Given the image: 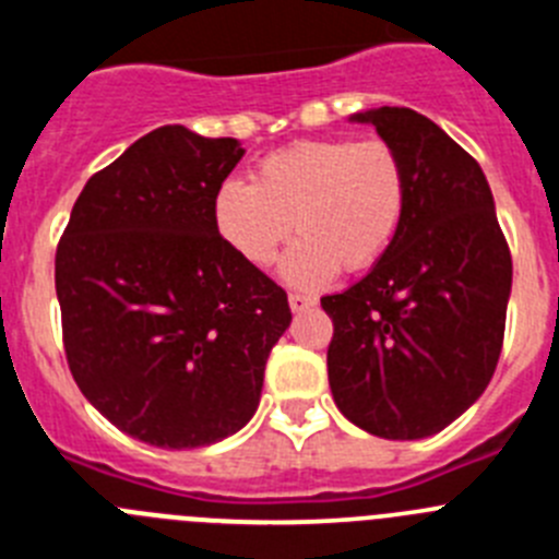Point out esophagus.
<instances>
[{
    "label": "esophagus",
    "mask_w": 559,
    "mask_h": 559,
    "mask_svg": "<svg viewBox=\"0 0 559 559\" xmlns=\"http://www.w3.org/2000/svg\"><path fill=\"white\" fill-rule=\"evenodd\" d=\"M288 302H290V310H294V313H305V310L316 308V299L308 294H290Z\"/></svg>",
    "instance_id": "1"
}]
</instances>
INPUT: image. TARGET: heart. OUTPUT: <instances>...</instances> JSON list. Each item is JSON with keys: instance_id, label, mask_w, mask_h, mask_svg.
<instances>
[{"instance_id": "1", "label": "heart", "mask_w": 559, "mask_h": 559, "mask_svg": "<svg viewBox=\"0 0 559 559\" xmlns=\"http://www.w3.org/2000/svg\"><path fill=\"white\" fill-rule=\"evenodd\" d=\"M408 206L406 162L380 136L302 140L257 162L254 181L226 179L212 199L215 229L246 263L265 269L290 237V285L319 288L372 269L394 243Z\"/></svg>"}]
</instances>
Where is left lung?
<instances>
[{"label": "left lung", "mask_w": 559, "mask_h": 559, "mask_svg": "<svg viewBox=\"0 0 559 559\" xmlns=\"http://www.w3.org/2000/svg\"><path fill=\"white\" fill-rule=\"evenodd\" d=\"M406 162L408 206L360 283L322 296L335 406L383 439H423L481 397L498 367L512 254L471 153L412 108L355 114Z\"/></svg>", "instance_id": "8db88e82"}]
</instances>
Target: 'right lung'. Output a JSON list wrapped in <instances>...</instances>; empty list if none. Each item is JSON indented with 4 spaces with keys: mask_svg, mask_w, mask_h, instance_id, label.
Returning a JSON list of instances; mask_svg holds the SVG:
<instances>
[{
    "mask_svg": "<svg viewBox=\"0 0 559 559\" xmlns=\"http://www.w3.org/2000/svg\"><path fill=\"white\" fill-rule=\"evenodd\" d=\"M243 147L162 126L97 170L56 251L63 353L128 437L201 448L257 412L288 294L229 249L212 199Z\"/></svg>",
    "mask_w": 559,
    "mask_h": 559,
    "instance_id": "1",
    "label": "right lung"
}]
</instances>
